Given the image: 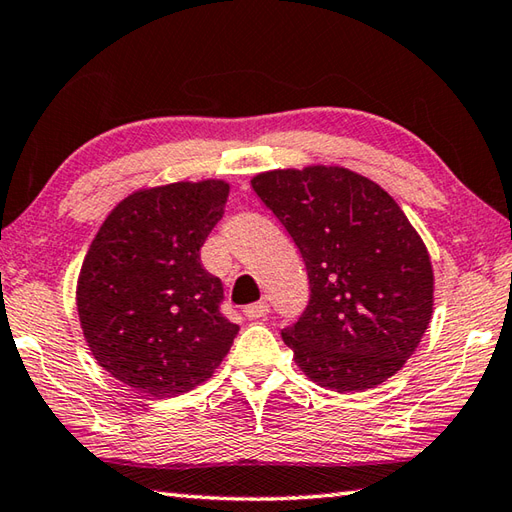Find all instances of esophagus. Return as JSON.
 <instances>
[{"label":"esophagus","mask_w":512,"mask_h":512,"mask_svg":"<svg viewBox=\"0 0 512 512\" xmlns=\"http://www.w3.org/2000/svg\"><path fill=\"white\" fill-rule=\"evenodd\" d=\"M268 304L266 302H257V304H250V306H246L244 308V315L248 317V319H262V317H266L268 315Z\"/></svg>","instance_id":"esophagus-1"}]
</instances>
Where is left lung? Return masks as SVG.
<instances>
[{
  "label": "left lung",
  "instance_id": "1",
  "mask_svg": "<svg viewBox=\"0 0 512 512\" xmlns=\"http://www.w3.org/2000/svg\"><path fill=\"white\" fill-rule=\"evenodd\" d=\"M250 184L308 270L310 302L282 330L299 370L337 393L384 384L415 353L433 315L424 239L382 186L344 166L266 170Z\"/></svg>",
  "mask_w": 512,
  "mask_h": 512
}]
</instances>
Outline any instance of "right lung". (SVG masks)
Returning a JSON list of instances; mask_svg holds the SVG:
<instances>
[{
	"label": "right lung",
	"mask_w": 512,
	"mask_h": 512,
	"mask_svg": "<svg viewBox=\"0 0 512 512\" xmlns=\"http://www.w3.org/2000/svg\"><path fill=\"white\" fill-rule=\"evenodd\" d=\"M228 182L139 188L110 210L77 277L90 353L146 397L188 393L213 377L239 326L219 313L224 288L202 250L224 215Z\"/></svg>",
	"instance_id": "right-lung-1"
}]
</instances>
